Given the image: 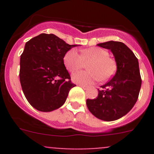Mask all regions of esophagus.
I'll return each mask as SVG.
<instances>
[{
    "instance_id": "1",
    "label": "esophagus",
    "mask_w": 154,
    "mask_h": 154,
    "mask_svg": "<svg viewBox=\"0 0 154 154\" xmlns=\"http://www.w3.org/2000/svg\"><path fill=\"white\" fill-rule=\"evenodd\" d=\"M79 86H80V87H81V88H83V89H84V90H86V89H87V88H88V87H87L86 86H84V85H82V84H80V85H79Z\"/></svg>"
}]
</instances>
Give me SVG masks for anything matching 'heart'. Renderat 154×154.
<instances>
[{"mask_svg": "<svg viewBox=\"0 0 154 154\" xmlns=\"http://www.w3.org/2000/svg\"><path fill=\"white\" fill-rule=\"evenodd\" d=\"M63 62L66 69L74 72L88 63L86 71H77L71 76L76 83L89 85L97 80L106 81L115 74L116 63L109 57L106 50L99 47H92L82 51L81 55L76 49H71L64 56Z\"/></svg>", "mask_w": 154, "mask_h": 154, "instance_id": "b5f03b06", "label": "heart"}]
</instances>
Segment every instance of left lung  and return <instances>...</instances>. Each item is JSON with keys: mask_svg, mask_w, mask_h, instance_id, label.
<instances>
[{"mask_svg": "<svg viewBox=\"0 0 154 154\" xmlns=\"http://www.w3.org/2000/svg\"><path fill=\"white\" fill-rule=\"evenodd\" d=\"M97 45L111 51L117 66L116 74L98 90L96 98L87 99L86 105L93 116L112 122L129 112L137 101L142 80L138 59L120 42L109 41Z\"/></svg>", "mask_w": 154, "mask_h": 154, "instance_id": "1", "label": "left lung"}]
</instances>
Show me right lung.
<instances>
[{
    "label": "right lung",
    "instance_id": "right-lung-1",
    "mask_svg": "<svg viewBox=\"0 0 154 154\" xmlns=\"http://www.w3.org/2000/svg\"><path fill=\"white\" fill-rule=\"evenodd\" d=\"M70 45L54 34L42 33L29 40L20 59V83L29 104L41 112H51L66 102L71 82L63 62Z\"/></svg>",
    "mask_w": 154,
    "mask_h": 154
}]
</instances>
